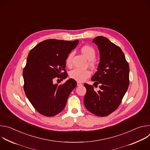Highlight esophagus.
<instances>
[{
	"instance_id": "1",
	"label": "esophagus",
	"mask_w": 150,
	"mask_h": 150,
	"mask_svg": "<svg viewBox=\"0 0 150 150\" xmlns=\"http://www.w3.org/2000/svg\"><path fill=\"white\" fill-rule=\"evenodd\" d=\"M77 85L78 86H82V84L81 83H80L79 82H77Z\"/></svg>"
}]
</instances>
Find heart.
I'll return each instance as SVG.
<instances>
[{"mask_svg": "<svg viewBox=\"0 0 150 150\" xmlns=\"http://www.w3.org/2000/svg\"><path fill=\"white\" fill-rule=\"evenodd\" d=\"M83 54L90 60V65L92 67H95V63L93 60L96 56V52L95 49L90 46H84L81 49ZM74 52H70L67 56L65 62L67 65L71 67L72 65V60L74 56ZM91 72L89 70H82L78 68H75L70 72V76L78 82H83L91 76Z\"/></svg>", "mask_w": 150, "mask_h": 150, "instance_id": "b5f03b06", "label": "heart"}]
</instances>
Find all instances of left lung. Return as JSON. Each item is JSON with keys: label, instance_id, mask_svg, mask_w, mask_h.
<instances>
[{"label": "left lung", "instance_id": "1", "mask_svg": "<svg viewBox=\"0 0 150 150\" xmlns=\"http://www.w3.org/2000/svg\"><path fill=\"white\" fill-rule=\"evenodd\" d=\"M93 41L98 46L100 59L91 80L100 85V90L96 91L93 85L85 83L87 92L83 103L91 113L103 117L120 105L129 84V67L121 49L108 38L98 36Z\"/></svg>", "mask_w": 150, "mask_h": 150}]
</instances>
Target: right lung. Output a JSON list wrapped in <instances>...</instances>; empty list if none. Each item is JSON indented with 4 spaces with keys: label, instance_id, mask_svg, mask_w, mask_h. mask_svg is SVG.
Returning <instances> with one entry per match:
<instances>
[{
    "label": "right lung",
    "instance_id": "obj_1",
    "mask_svg": "<svg viewBox=\"0 0 150 150\" xmlns=\"http://www.w3.org/2000/svg\"><path fill=\"white\" fill-rule=\"evenodd\" d=\"M78 42V40L49 39L30 50L23 70L24 89L34 109L42 115L51 117L62 112L76 86V82L72 78L60 85L53 81L67 78L65 60Z\"/></svg>",
    "mask_w": 150,
    "mask_h": 150
}]
</instances>
